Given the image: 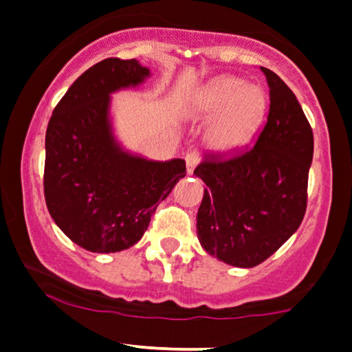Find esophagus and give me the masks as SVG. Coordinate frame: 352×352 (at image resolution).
<instances>
[{
	"mask_svg": "<svg viewBox=\"0 0 352 352\" xmlns=\"http://www.w3.org/2000/svg\"><path fill=\"white\" fill-rule=\"evenodd\" d=\"M199 160H201V158H199L197 151H190V153L186 155V166H187L188 175H192V173H194V170H195V166H197Z\"/></svg>",
	"mask_w": 352,
	"mask_h": 352,
	"instance_id": "1",
	"label": "esophagus"
}]
</instances>
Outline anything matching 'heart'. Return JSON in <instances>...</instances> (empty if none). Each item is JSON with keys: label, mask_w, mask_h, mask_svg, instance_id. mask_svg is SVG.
I'll list each match as a JSON object with an SVG mask.
<instances>
[{"label": "heart", "mask_w": 352, "mask_h": 352, "mask_svg": "<svg viewBox=\"0 0 352 352\" xmlns=\"http://www.w3.org/2000/svg\"><path fill=\"white\" fill-rule=\"evenodd\" d=\"M268 96L260 86L234 76H219L194 91L188 111L194 116L212 120L206 142L219 155H236L244 150L263 124Z\"/></svg>", "instance_id": "b5f03b06"}]
</instances>
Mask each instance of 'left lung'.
Returning <instances> with one entry per match:
<instances>
[{
  "label": "left lung",
  "mask_w": 352,
  "mask_h": 352,
  "mask_svg": "<svg viewBox=\"0 0 352 352\" xmlns=\"http://www.w3.org/2000/svg\"><path fill=\"white\" fill-rule=\"evenodd\" d=\"M270 111L256 145L231 160H206L194 175L206 184L197 238L219 261L253 268L302 224L314 135L292 89L261 67Z\"/></svg>",
  "instance_id": "left-lung-1"
}]
</instances>
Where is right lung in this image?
<instances>
[{
    "instance_id": "add662e5",
    "label": "right lung",
    "mask_w": 352,
    "mask_h": 352,
    "mask_svg": "<svg viewBox=\"0 0 352 352\" xmlns=\"http://www.w3.org/2000/svg\"><path fill=\"white\" fill-rule=\"evenodd\" d=\"M150 76L136 58L98 62L69 87L47 126V207L70 241L92 253L138 243L158 202L186 177L182 158L148 160L114 135L111 94Z\"/></svg>"
}]
</instances>
